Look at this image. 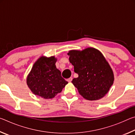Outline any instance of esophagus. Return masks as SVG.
<instances>
[{
    "label": "esophagus",
    "instance_id": "obj_1",
    "mask_svg": "<svg viewBox=\"0 0 135 135\" xmlns=\"http://www.w3.org/2000/svg\"><path fill=\"white\" fill-rule=\"evenodd\" d=\"M72 80H73V78L72 77H70V78H69V79H68L67 80L68 81V82H71L72 81Z\"/></svg>",
    "mask_w": 135,
    "mask_h": 135
}]
</instances>
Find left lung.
Segmentation results:
<instances>
[{
  "label": "left lung",
  "mask_w": 135,
  "mask_h": 135,
  "mask_svg": "<svg viewBox=\"0 0 135 135\" xmlns=\"http://www.w3.org/2000/svg\"><path fill=\"white\" fill-rule=\"evenodd\" d=\"M77 78L72 83L84 99L96 100L105 95L113 85L114 73L101 52L93 47L71 50L67 54Z\"/></svg>",
  "instance_id": "1"
}]
</instances>
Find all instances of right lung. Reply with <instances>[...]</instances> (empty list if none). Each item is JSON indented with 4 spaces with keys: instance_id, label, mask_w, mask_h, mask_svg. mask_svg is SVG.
Instances as JSON below:
<instances>
[{
    "instance_id": "right-lung-1",
    "label": "right lung",
    "mask_w": 135,
    "mask_h": 135,
    "mask_svg": "<svg viewBox=\"0 0 135 135\" xmlns=\"http://www.w3.org/2000/svg\"><path fill=\"white\" fill-rule=\"evenodd\" d=\"M55 56H41L34 64L27 77V84L35 95L51 99L62 91L68 83L57 69Z\"/></svg>"
}]
</instances>
